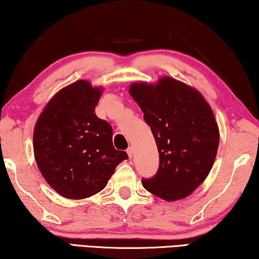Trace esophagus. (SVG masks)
<instances>
[{"label": "esophagus", "mask_w": 259, "mask_h": 259, "mask_svg": "<svg viewBox=\"0 0 259 259\" xmlns=\"http://www.w3.org/2000/svg\"><path fill=\"white\" fill-rule=\"evenodd\" d=\"M127 154H128L130 158H132L134 156V148H133V147H128V149H127Z\"/></svg>", "instance_id": "34e87169"}]
</instances>
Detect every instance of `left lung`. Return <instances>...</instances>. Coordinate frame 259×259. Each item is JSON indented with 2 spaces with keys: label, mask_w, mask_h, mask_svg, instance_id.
I'll return each mask as SVG.
<instances>
[{
  "label": "left lung",
  "mask_w": 259,
  "mask_h": 259,
  "mask_svg": "<svg viewBox=\"0 0 259 259\" xmlns=\"http://www.w3.org/2000/svg\"><path fill=\"white\" fill-rule=\"evenodd\" d=\"M130 95L140 106L160 154L157 174L141 183L165 201L189 197L208 176L220 133L212 107L197 89L163 76L135 82Z\"/></svg>",
  "instance_id": "1"
}]
</instances>
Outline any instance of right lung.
Listing matches in <instances>:
<instances>
[{
  "instance_id": "right-lung-1",
  "label": "right lung",
  "mask_w": 259,
  "mask_h": 259,
  "mask_svg": "<svg viewBox=\"0 0 259 259\" xmlns=\"http://www.w3.org/2000/svg\"><path fill=\"white\" fill-rule=\"evenodd\" d=\"M102 93V87L78 79L59 90L35 122V162L51 188L65 198L98 193L128 158L113 147L111 125L95 113Z\"/></svg>"
}]
</instances>
